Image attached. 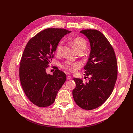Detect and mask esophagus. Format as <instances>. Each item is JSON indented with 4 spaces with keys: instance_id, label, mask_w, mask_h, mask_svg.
Listing matches in <instances>:
<instances>
[{
    "instance_id": "34e87169",
    "label": "esophagus",
    "mask_w": 133,
    "mask_h": 133,
    "mask_svg": "<svg viewBox=\"0 0 133 133\" xmlns=\"http://www.w3.org/2000/svg\"><path fill=\"white\" fill-rule=\"evenodd\" d=\"M71 78H72V77H71L70 75H68V76H67V80L71 79Z\"/></svg>"
}]
</instances>
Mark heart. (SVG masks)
<instances>
[{
	"label": "heart",
	"instance_id": "heart-1",
	"mask_svg": "<svg viewBox=\"0 0 133 133\" xmlns=\"http://www.w3.org/2000/svg\"><path fill=\"white\" fill-rule=\"evenodd\" d=\"M72 46L75 49L77 50L78 52H82L86 49L87 47V41L85 39L82 37L74 38L71 41ZM62 49H63V42L62 41L59 42L57 46L56 47V52L57 54H61ZM77 66V64L71 63H67L63 66V68L69 70L70 71H73L74 70V68Z\"/></svg>",
	"mask_w": 133,
	"mask_h": 133
}]
</instances>
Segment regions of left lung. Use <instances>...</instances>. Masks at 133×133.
<instances>
[{"mask_svg":"<svg viewBox=\"0 0 133 133\" xmlns=\"http://www.w3.org/2000/svg\"><path fill=\"white\" fill-rule=\"evenodd\" d=\"M80 32L87 36L91 46L84 67V75L90 78L86 83L82 79L74 78L76 87L72 95L78 106L90 110L101 106L111 94L117 78V62L113 48L101 32L83 30Z\"/></svg>","mask_w":133,"mask_h":133,"instance_id":"left-lung-1","label":"left lung"}]
</instances>
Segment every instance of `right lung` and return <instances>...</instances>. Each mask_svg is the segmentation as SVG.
<instances>
[{
	"label": "right lung",
	"mask_w": 133,
	"mask_h": 133,
	"mask_svg": "<svg viewBox=\"0 0 133 133\" xmlns=\"http://www.w3.org/2000/svg\"><path fill=\"white\" fill-rule=\"evenodd\" d=\"M70 31L49 28L38 33L28 42L21 58L19 78L28 99L41 107L50 106L66 80L64 73L54 67L53 75L46 70L54 56L56 47Z\"/></svg>",
	"instance_id": "1"
}]
</instances>
